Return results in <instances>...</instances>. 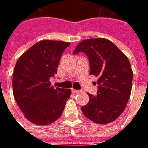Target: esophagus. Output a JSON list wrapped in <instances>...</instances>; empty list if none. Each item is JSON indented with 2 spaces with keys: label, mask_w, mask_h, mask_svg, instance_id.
<instances>
[{
  "label": "esophagus",
  "mask_w": 148,
  "mask_h": 148,
  "mask_svg": "<svg viewBox=\"0 0 148 148\" xmlns=\"http://www.w3.org/2000/svg\"><path fill=\"white\" fill-rule=\"evenodd\" d=\"M72 93H78L80 92V90H74V89H72Z\"/></svg>",
  "instance_id": "esophagus-1"
}]
</instances>
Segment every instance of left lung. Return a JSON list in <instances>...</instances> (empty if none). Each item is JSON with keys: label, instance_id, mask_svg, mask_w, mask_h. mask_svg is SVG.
I'll return each mask as SVG.
<instances>
[{"label": "left lung", "instance_id": "1", "mask_svg": "<svg viewBox=\"0 0 148 148\" xmlns=\"http://www.w3.org/2000/svg\"><path fill=\"white\" fill-rule=\"evenodd\" d=\"M89 57L90 74L98 77L97 95L88 93L90 101L82 107L85 116L97 124H109L124 112L131 95L133 73L126 55L107 39H85L74 54Z\"/></svg>", "mask_w": 148, "mask_h": 148}]
</instances>
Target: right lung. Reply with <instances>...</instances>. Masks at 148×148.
Listing matches in <instances>:
<instances>
[{
	"label": "right lung",
	"mask_w": 148,
	"mask_h": 148,
	"mask_svg": "<svg viewBox=\"0 0 148 148\" xmlns=\"http://www.w3.org/2000/svg\"><path fill=\"white\" fill-rule=\"evenodd\" d=\"M71 42L42 40L18 58L12 77L16 101L24 116L37 125H47L61 116L70 89H55L50 77L57 74L62 53Z\"/></svg>",
	"instance_id": "1"
}]
</instances>
